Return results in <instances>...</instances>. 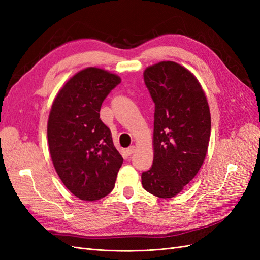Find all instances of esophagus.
Here are the masks:
<instances>
[{"label":"esophagus","mask_w":260,"mask_h":260,"mask_svg":"<svg viewBox=\"0 0 260 260\" xmlns=\"http://www.w3.org/2000/svg\"><path fill=\"white\" fill-rule=\"evenodd\" d=\"M135 149H136V147H135V146H130V147H128V148H127V154H128V155H131L133 152H135Z\"/></svg>","instance_id":"esophagus-1"}]
</instances>
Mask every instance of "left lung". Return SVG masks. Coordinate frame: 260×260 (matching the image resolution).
<instances>
[{
    "instance_id": "left-lung-1",
    "label": "left lung",
    "mask_w": 260,
    "mask_h": 260,
    "mask_svg": "<svg viewBox=\"0 0 260 260\" xmlns=\"http://www.w3.org/2000/svg\"><path fill=\"white\" fill-rule=\"evenodd\" d=\"M144 81L155 103L153 166L142 174L144 190L175 198L198 175L207 154L210 111L200 81L176 61L145 68Z\"/></svg>"
}]
</instances>
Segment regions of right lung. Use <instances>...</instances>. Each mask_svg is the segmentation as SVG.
Masks as SVG:
<instances>
[{
  "label": "right lung",
  "instance_id": "add662e5",
  "mask_svg": "<svg viewBox=\"0 0 260 260\" xmlns=\"http://www.w3.org/2000/svg\"><path fill=\"white\" fill-rule=\"evenodd\" d=\"M121 78L88 67L67 80L55 96L48 120L51 158L59 179L78 199L93 202L115 186L123 158L100 119L102 103Z\"/></svg>",
  "mask_w": 260,
  "mask_h": 260
}]
</instances>
